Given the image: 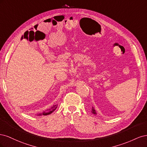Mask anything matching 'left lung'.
Wrapping results in <instances>:
<instances>
[{"label": "left lung", "instance_id": "8db88e82", "mask_svg": "<svg viewBox=\"0 0 147 147\" xmlns=\"http://www.w3.org/2000/svg\"><path fill=\"white\" fill-rule=\"evenodd\" d=\"M92 110L91 112H92V114H94V115H96V114H97L96 111V110L94 109V107H92V110Z\"/></svg>", "mask_w": 147, "mask_h": 147}]
</instances>
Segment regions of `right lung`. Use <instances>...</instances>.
<instances>
[{
    "label": "right lung",
    "mask_w": 147,
    "mask_h": 147,
    "mask_svg": "<svg viewBox=\"0 0 147 147\" xmlns=\"http://www.w3.org/2000/svg\"><path fill=\"white\" fill-rule=\"evenodd\" d=\"M57 107V105H54L50 109H47L46 111H44L42 113H38L37 114L38 116H41V115H50L51 113H52L56 109V108Z\"/></svg>",
    "instance_id": "right-lung-1"
}]
</instances>
